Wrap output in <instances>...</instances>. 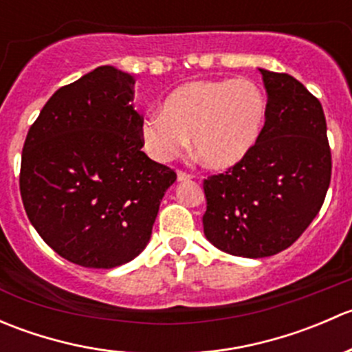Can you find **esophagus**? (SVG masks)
<instances>
[{"instance_id":"esophagus-1","label":"esophagus","mask_w":352,"mask_h":352,"mask_svg":"<svg viewBox=\"0 0 352 352\" xmlns=\"http://www.w3.org/2000/svg\"><path fill=\"white\" fill-rule=\"evenodd\" d=\"M177 179H179L180 182H187V180L192 179V175L187 172H184V170H179V172H177Z\"/></svg>"}]
</instances>
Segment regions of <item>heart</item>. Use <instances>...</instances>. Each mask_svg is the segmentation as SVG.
<instances>
[{"instance_id":"b5f03b06","label":"heart","mask_w":352,"mask_h":352,"mask_svg":"<svg viewBox=\"0 0 352 352\" xmlns=\"http://www.w3.org/2000/svg\"><path fill=\"white\" fill-rule=\"evenodd\" d=\"M267 119V97L248 78L197 80L180 85L141 126L148 153L168 162L192 136L194 153L208 168L225 170L254 150Z\"/></svg>"}]
</instances>
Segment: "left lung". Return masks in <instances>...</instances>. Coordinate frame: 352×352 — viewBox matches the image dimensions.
<instances>
[{"instance_id":"obj_1","label":"left lung","mask_w":352,"mask_h":352,"mask_svg":"<svg viewBox=\"0 0 352 352\" xmlns=\"http://www.w3.org/2000/svg\"><path fill=\"white\" fill-rule=\"evenodd\" d=\"M267 119L257 144L225 173L204 179V235L239 257L291 247L320 211L332 175L327 122L317 97L286 73L261 69Z\"/></svg>"}]
</instances>
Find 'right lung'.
Wrapping results in <instances>:
<instances>
[{
    "label": "right lung",
    "instance_id": "add662e5",
    "mask_svg": "<svg viewBox=\"0 0 352 352\" xmlns=\"http://www.w3.org/2000/svg\"><path fill=\"white\" fill-rule=\"evenodd\" d=\"M134 78L100 66L61 87L28 129L20 194L45 243L73 264L112 269L150 242L177 180L144 151Z\"/></svg>",
    "mask_w": 352,
    "mask_h": 352
}]
</instances>
